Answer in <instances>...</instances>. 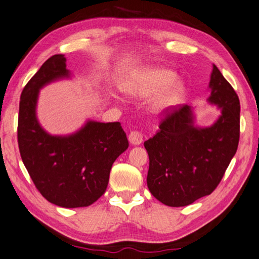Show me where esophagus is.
<instances>
[{
	"mask_svg": "<svg viewBox=\"0 0 259 259\" xmlns=\"http://www.w3.org/2000/svg\"><path fill=\"white\" fill-rule=\"evenodd\" d=\"M130 142L133 145H139L143 142V134L140 131H132L130 133Z\"/></svg>",
	"mask_w": 259,
	"mask_h": 259,
	"instance_id": "obj_1",
	"label": "esophagus"
}]
</instances>
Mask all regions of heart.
Instances as JSON below:
<instances>
[{
  "instance_id": "b5f03b06",
  "label": "heart",
  "mask_w": 259,
  "mask_h": 259,
  "mask_svg": "<svg viewBox=\"0 0 259 259\" xmlns=\"http://www.w3.org/2000/svg\"><path fill=\"white\" fill-rule=\"evenodd\" d=\"M175 73L158 67H142L131 73L121 82L120 88L132 98H145L159 91L150 101V109L154 114H163L182 100L184 88L172 82Z\"/></svg>"
}]
</instances>
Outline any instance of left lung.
Returning a JSON list of instances; mask_svg holds the SVG:
<instances>
[{
    "instance_id": "left-lung-1",
    "label": "left lung",
    "mask_w": 259,
    "mask_h": 259,
    "mask_svg": "<svg viewBox=\"0 0 259 259\" xmlns=\"http://www.w3.org/2000/svg\"><path fill=\"white\" fill-rule=\"evenodd\" d=\"M209 88L208 101L221 109L212 126L195 127L189 106L172 107L163 113L160 130L144 142L150 160L149 190L168 206H186L211 194L237 152L240 102L215 65Z\"/></svg>"
}]
</instances>
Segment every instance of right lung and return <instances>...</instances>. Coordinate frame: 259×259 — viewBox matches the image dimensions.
<instances>
[{
	"label": "right lung",
	"mask_w": 259,
	"mask_h": 259,
	"mask_svg": "<svg viewBox=\"0 0 259 259\" xmlns=\"http://www.w3.org/2000/svg\"><path fill=\"white\" fill-rule=\"evenodd\" d=\"M64 55L44 63L23 88L19 105L18 144L23 164L38 192L57 206H89L104 195L113 163L128 148L119 121H88L76 133L53 136L39 125L36 105L40 88L69 77Z\"/></svg>",
	"instance_id": "1"
}]
</instances>
